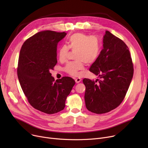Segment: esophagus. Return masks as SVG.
I'll return each mask as SVG.
<instances>
[{
    "label": "esophagus",
    "instance_id": "obj_1",
    "mask_svg": "<svg viewBox=\"0 0 148 148\" xmlns=\"http://www.w3.org/2000/svg\"><path fill=\"white\" fill-rule=\"evenodd\" d=\"M81 80H82V79H81L80 78H76V79H75V83H80V82H81Z\"/></svg>",
    "mask_w": 148,
    "mask_h": 148
}]
</instances>
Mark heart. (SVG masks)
<instances>
[{"label":"heart","instance_id":"b5f03b06","mask_svg":"<svg viewBox=\"0 0 148 148\" xmlns=\"http://www.w3.org/2000/svg\"><path fill=\"white\" fill-rule=\"evenodd\" d=\"M68 47L64 45L58 51L61 62L66 60L70 49L75 51L77 61L69 62L65 67L66 73L71 75H79V71L84 68V63L91 64L98 59L100 53V42L96 36H91L83 33H77L68 38Z\"/></svg>","mask_w":148,"mask_h":148}]
</instances>
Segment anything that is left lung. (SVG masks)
<instances>
[{"instance_id":"8db88e82","label":"left lung","mask_w":148,"mask_h":148,"mask_svg":"<svg viewBox=\"0 0 148 148\" xmlns=\"http://www.w3.org/2000/svg\"><path fill=\"white\" fill-rule=\"evenodd\" d=\"M103 41V49L89 69L100 80H83L86 86V107L97 114L107 113L120 105L134 73L130 53L125 42L107 30Z\"/></svg>"}]
</instances>
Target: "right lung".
<instances>
[{
	"label": "right lung",
	"mask_w": 148,
	"mask_h": 148,
	"mask_svg": "<svg viewBox=\"0 0 148 148\" xmlns=\"http://www.w3.org/2000/svg\"><path fill=\"white\" fill-rule=\"evenodd\" d=\"M66 34L44 30L31 36L20 52L17 75L30 104L47 114L64 110L65 101L75 84L69 77L54 82L50 70L57 64V46Z\"/></svg>",
	"instance_id": "right-lung-1"
}]
</instances>
